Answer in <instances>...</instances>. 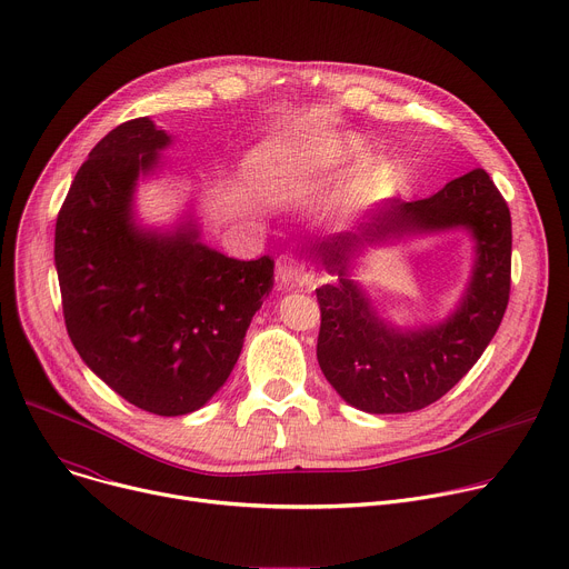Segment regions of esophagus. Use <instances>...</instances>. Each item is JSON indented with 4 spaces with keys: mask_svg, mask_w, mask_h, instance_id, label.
Segmentation results:
<instances>
[{
    "mask_svg": "<svg viewBox=\"0 0 569 569\" xmlns=\"http://www.w3.org/2000/svg\"><path fill=\"white\" fill-rule=\"evenodd\" d=\"M312 268L303 261L295 259L292 254H281L277 259V281L288 288H310L312 286Z\"/></svg>",
    "mask_w": 569,
    "mask_h": 569,
    "instance_id": "esophagus-1",
    "label": "esophagus"
}]
</instances>
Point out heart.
<instances>
[{
	"mask_svg": "<svg viewBox=\"0 0 569 569\" xmlns=\"http://www.w3.org/2000/svg\"><path fill=\"white\" fill-rule=\"evenodd\" d=\"M360 152V141L356 139H345L340 141L336 148L331 150H317V148H310V150H303L299 154H295L292 159V169L295 171H312V169H321L331 164L333 159H347V157H353ZM367 193H369V178L367 176H360L356 178L353 182H349L336 198V207L342 209V211H349V209H356L360 207L365 200H367Z\"/></svg>",
	"mask_w": 569,
	"mask_h": 569,
	"instance_id": "b5f03b06",
	"label": "heart"
}]
</instances>
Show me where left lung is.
Wrapping results in <instances>:
<instances>
[{
    "label": "left lung",
    "instance_id": "1",
    "mask_svg": "<svg viewBox=\"0 0 569 569\" xmlns=\"http://www.w3.org/2000/svg\"><path fill=\"white\" fill-rule=\"evenodd\" d=\"M466 228L476 240L473 277L460 306L432 328L400 330L385 322L348 277V263L380 241ZM338 281L317 288L321 373L353 408L369 415L417 412L450 391L489 347L511 290V213L483 169L430 198L387 200L351 229L312 246Z\"/></svg>",
    "mask_w": 569,
    "mask_h": 569
}]
</instances>
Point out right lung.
<instances>
[{
    "instance_id": "right-lung-1",
    "label": "right lung",
    "mask_w": 569,
    "mask_h": 569,
    "mask_svg": "<svg viewBox=\"0 0 569 569\" xmlns=\"http://www.w3.org/2000/svg\"><path fill=\"white\" fill-rule=\"evenodd\" d=\"M171 134L148 117L110 130L78 169L56 220V270L71 345L121 398L159 417L200 410L227 382L274 261L229 259L193 218L171 231L134 220L137 180Z\"/></svg>"
}]
</instances>
